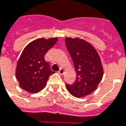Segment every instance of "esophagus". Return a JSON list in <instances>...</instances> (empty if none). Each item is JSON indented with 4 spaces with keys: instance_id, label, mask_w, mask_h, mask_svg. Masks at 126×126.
Returning <instances> with one entry per match:
<instances>
[{
    "instance_id": "1",
    "label": "esophagus",
    "mask_w": 126,
    "mask_h": 126,
    "mask_svg": "<svg viewBox=\"0 0 126 126\" xmlns=\"http://www.w3.org/2000/svg\"><path fill=\"white\" fill-rule=\"evenodd\" d=\"M58 74L60 75H63L64 74V70H63V68H61L60 70L58 71Z\"/></svg>"
}]
</instances>
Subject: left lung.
<instances>
[{"label": "left lung", "instance_id": "1", "mask_svg": "<svg viewBox=\"0 0 126 126\" xmlns=\"http://www.w3.org/2000/svg\"><path fill=\"white\" fill-rule=\"evenodd\" d=\"M65 42L76 72L75 82L66 84V88L74 97H86L97 89L102 79L100 58L94 47L84 40L67 37Z\"/></svg>", "mask_w": 126, "mask_h": 126}]
</instances>
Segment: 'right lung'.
Segmentation results:
<instances>
[{"mask_svg":"<svg viewBox=\"0 0 126 126\" xmlns=\"http://www.w3.org/2000/svg\"><path fill=\"white\" fill-rule=\"evenodd\" d=\"M57 41L58 38H40L25 47L16 69V77L21 89L29 93H37L46 86L49 76L54 71L45 60V55Z\"/></svg>","mask_w":126,"mask_h":126,"instance_id":"right-lung-1","label":"right lung"}]
</instances>
